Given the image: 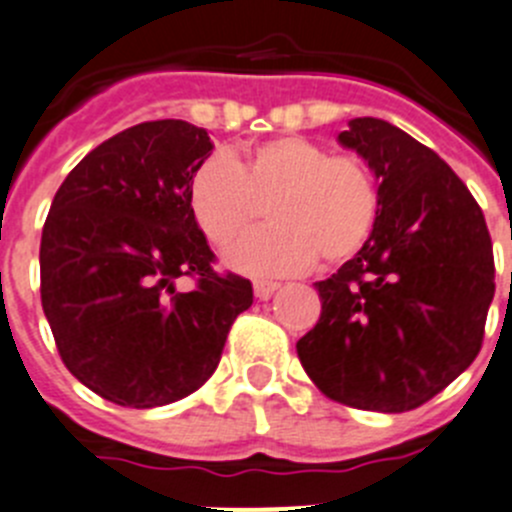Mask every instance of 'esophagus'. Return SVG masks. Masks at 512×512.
Masks as SVG:
<instances>
[{
	"mask_svg": "<svg viewBox=\"0 0 512 512\" xmlns=\"http://www.w3.org/2000/svg\"><path fill=\"white\" fill-rule=\"evenodd\" d=\"M277 287H280V282L275 280H255V295L260 297V300H267Z\"/></svg>",
	"mask_w": 512,
	"mask_h": 512,
	"instance_id": "34e87169",
	"label": "esophagus"
}]
</instances>
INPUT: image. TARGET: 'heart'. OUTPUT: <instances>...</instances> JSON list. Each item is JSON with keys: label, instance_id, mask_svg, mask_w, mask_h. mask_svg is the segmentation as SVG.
<instances>
[{"label": "heart", "instance_id": "obj_1", "mask_svg": "<svg viewBox=\"0 0 512 512\" xmlns=\"http://www.w3.org/2000/svg\"><path fill=\"white\" fill-rule=\"evenodd\" d=\"M262 205L272 225L237 242L227 262L252 275H290L317 257L322 265L355 257L375 232L380 187L362 157L332 155L300 135L272 137L240 160L212 155L192 172V215L215 247L250 230Z\"/></svg>", "mask_w": 512, "mask_h": 512}]
</instances>
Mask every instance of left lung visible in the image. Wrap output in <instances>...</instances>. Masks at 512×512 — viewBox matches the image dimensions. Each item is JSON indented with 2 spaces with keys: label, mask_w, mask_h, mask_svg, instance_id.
I'll list each match as a JSON object with an SVG mask.
<instances>
[{
  "label": "left lung",
  "mask_w": 512,
  "mask_h": 512,
  "mask_svg": "<svg viewBox=\"0 0 512 512\" xmlns=\"http://www.w3.org/2000/svg\"><path fill=\"white\" fill-rule=\"evenodd\" d=\"M337 140L375 172L380 217L367 245L315 282L322 312L297 357L335 403L405 413L478 357L495 295L493 242L463 180L408 132L357 117Z\"/></svg>",
  "instance_id": "1"
}]
</instances>
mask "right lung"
<instances>
[{
	"mask_svg": "<svg viewBox=\"0 0 512 512\" xmlns=\"http://www.w3.org/2000/svg\"><path fill=\"white\" fill-rule=\"evenodd\" d=\"M210 152L207 130L182 119L135 124L69 172L44 222L39 292L59 357L122 408L200 390L252 305V282L215 270L192 215L190 177Z\"/></svg>",
	"mask_w": 512,
	"mask_h": 512,
	"instance_id": "obj_1",
	"label": "right lung"
}]
</instances>
